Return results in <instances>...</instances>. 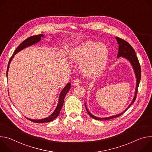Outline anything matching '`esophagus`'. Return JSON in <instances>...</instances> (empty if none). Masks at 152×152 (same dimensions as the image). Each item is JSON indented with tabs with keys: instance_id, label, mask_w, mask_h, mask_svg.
I'll return each mask as SVG.
<instances>
[{
	"instance_id": "34e87169",
	"label": "esophagus",
	"mask_w": 152,
	"mask_h": 152,
	"mask_svg": "<svg viewBox=\"0 0 152 152\" xmlns=\"http://www.w3.org/2000/svg\"><path fill=\"white\" fill-rule=\"evenodd\" d=\"M73 83H74V85L78 86V85H79L80 84V80L79 79H75V80H74Z\"/></svg>"
}]
</instances>
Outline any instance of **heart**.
I'll return each mask as SVG.
<instances>
[{"instance_id": "1", "label": "heart", "mask_w": 152, "mask_h": 152, "mask_svg": "<svg viewBox=\"0 0 152 152\" xmlns=\"http://www.w3.org/2000/svg\"><path fill=\"white\" fill-rule=\"evenodd\" d=\"M71 57L74 61L81 63L84 74L92 77L99 75L104 69L109 50L103 44L88 41L75 48Z\"/></svg>"}]
</instances>
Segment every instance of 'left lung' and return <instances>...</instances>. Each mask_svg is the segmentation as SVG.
Masks as SVG:
<instances>
[{
    "instance_id": "left-lung-1",
    "label": "left lung",
    "mask_w": 152,
    "mask_h": 152,
    "mask_svg": "<svg viewBox=\"0 0 152 152\" xmlns=\"http://www.w3.org/2000/svg\"><path fill=\"white\" fill-rule=\"evenodd\" d=\"M116 39L118 42V45H119L118 53L117 57H124V58H127V60H129L133 67L134 73H135V75L137 77V86H136V91H135V95L134 96V98L132 101V102L129 106V107L125 110V111H124L123 112H122L120 114L114 115L112 116H110L108 118H98V117L94 116L89 112V110H88V109L86 107V106L85 105V107H86V109L88 114L92 118L96 120L106 121V120L114 118L119 117L120 116L123 115L127 110V109L134 102V101H135L136 98H137V93H138V86H139L141 78V66H140L138 58L137 56H136V53H135V51H134V49L127 42H126L124 39H121L120 37H116Z\"/></svg>"
}]
</instances>
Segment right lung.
<instances>
[{
	"label": "right lung",
	"instance_id": "right-lung-1",
	"mask_svg": "<svg viewBox=\"0 0 152 152\" xmlns=\"http://www.w3.org/2000/svg\"><path fill=\"white\" fill-rule=\"evenodd\" d=\"M43 37V34H39V35H36V36H31L29 37H28V39H26V40H25L23 42H22L19 45V46L16 48V49L14 50V52L13 53V55L11 57L10 61L8 62V67H7V74H8V68H9V64L12 60V58H13L14 56L18 53V52H19L20 50H21L22 49H24L26 47H28L29 46H31L32 45L35 44L36 43H37L38 42H39L41 40V37ZM71 88V83H68L66 85V86L64 87V88L62 90V91L60 93V96H59V100H58V105L56 109V110H54V112H53V113L52 115H50L49 117L46 118L42 119V120H31V119H28V120H30L32 122L34 123H48L50 121H53L55 118L59 115L60 110L61 109V107L63 105V103H64V97L66 95V94L67 93V92L69 91V90Z\"/></svg>",
	"mask_w": 152,
	"mask_h": 152
}]
</instances>
